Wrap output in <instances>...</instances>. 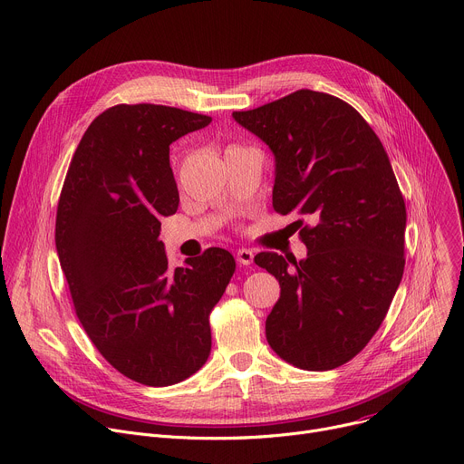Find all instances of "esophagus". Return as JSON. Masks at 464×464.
Returning <instances> with one entry per match:
<instances>
[{
    "instance_id": "obj_1",
    "label": "esophagus",
    "mask_w": 464,
    "mask_h": 464,
    "mask_svg": "<svg viewBox=\"0 0 464 464\" xmlns=\"http://www.w3.org/2000/svg\"><path fill=\"white\" fill-rule=\"evenodd\" d=\"M237 261L240 263V266H249L251 263H254V251L247 249V247H242L237 251Z\"/></svg>"
}]
</instances>
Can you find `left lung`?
I'll return each instance as SVG.
<instances>
[{
    "instance_id": "obj_1",
    "label": "left lung",
    "mask_w": 464,
    "mask_h": 464,
    "mask_svg": "<svg viewBox=\"0 0 464 464\" xmlns=\"http://www.w3.org/2000/svg\"><path fill=\"white\" fill-rule=\"evenodd\" d=\"M233 118L276 157L274 208L307 246L302 261L263 251L256 265L281 286L266 341L286 362L333 370L382 325L403 276L405 201L389 155L346 102L296 91Z\"/></svg>"
}]
</instances>
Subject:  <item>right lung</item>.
Wrapping results in <instances>:
<instances>
[{
	"mask_svg": "<svg viewBox=\"0 0 464 464\" xmlns=\"http://www.w3.org/2000/svg\"><path fill=\"white\" fill-rule=\"evenodd\" d=\"M210 116L166 105H114L82 135L61 190L55 246L75 314L125 377L168 387L210 353L208 314L235 259L208 247L168 268L160 218L178 210L170 144Z\"/></svg>",
	"mask_w": 464,
	"mask_h": 464,
	"instance_id": "obj_1",
	"label": "right lung"
}]
</instances>
